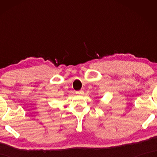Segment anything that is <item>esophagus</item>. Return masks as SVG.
Returning a JSON list of instances; mask_svg holds the SVG:
<instances>
[{
  "instance_id": "esophagus-1",
  "label": "esophagus",
  "mask_w": 157,
  "mask_h": 157,
  "mask_svg": "<svg viewBox=\"0 0 157 157\" xmlns=\"http://www.w3.org/2000/svg\"><path fill=\"white\" fill-rule=\"evenodd\" d=\"M75 94H78V95H82V94H84V91H82V90H80V91H77L75 92Z\"/></svg>"
}]
</instances>
